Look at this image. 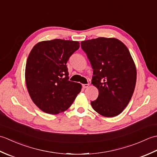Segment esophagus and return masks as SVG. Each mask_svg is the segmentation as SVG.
<instances>
[{
  "instance_id": "34e87169",
  "label": "esophagus",
  "mask_w": 157,
  "mask_h": 157,
  "mask_svg": "<svg viewBox=\"0 0 157 157\" xmlns=\"http://www.w3.org/2000/svg\"><path fill=\"white\" fill-rule=\"evenodd\" d=\"M89 84H82V87L84 88H88V86H89Z\"/></svg>"
}]
</instances>
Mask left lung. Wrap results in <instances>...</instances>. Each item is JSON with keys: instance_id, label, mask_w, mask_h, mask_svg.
I'll return each mask as SVG.
<instances>
[{"instance_id": "1", "label": "left lung", "mask_w": 157, "mask_h": 157, "mask_svg": "<svg viewBox=\"0 0 157 157\" xmlns=\"http://www.w3.org/2000/svg\"><path fill=\"white\" fill-rule=\"evenodd\" d=\"M81 46L93 69L92 84L98 96L92 101L93 109L106 117L123 112L134 93L137 71L128 47L115 38L88 40Z\"/></svg>"}]
</instances>
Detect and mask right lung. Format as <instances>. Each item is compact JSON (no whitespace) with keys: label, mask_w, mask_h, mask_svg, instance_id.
Listing matches in <instances>:
<instances>
[{"label":"right lung","mask_w":157,"mask_h":157,"mask_svg":"<svg viewBox=\"0 0 157 157\" xmlns=\"http://www.w3.org/2000/svg\"><path fill=\"white\" fill-rule=\"evenodd\" d=\"M79 47L78 41L55 39L37 43L29 52L25 79L32 101L46 113L56 115L69 108L82 84L69 81L67 62Z\"/></svg>","instance_id":"1"}]
</instances>
